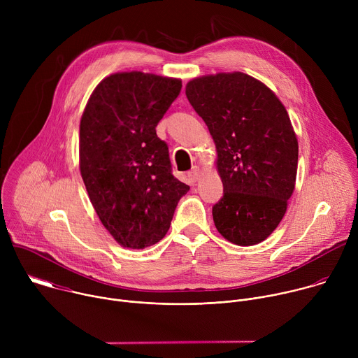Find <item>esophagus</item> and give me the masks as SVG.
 <instances>
[{"label":"esophagus","mask_w":358,"mask_h":358,"mask_svg":"<svg viewBox=\"0 0 358 358\" xmlns=\"http://www.w3.org/2000/svg\"><path fill=\"white\" fill-rule=\"evenodd\" d=\"M199 174H201V170H199V167L194 166V167L191 169V171L188 173V177H189V180H191V181H196V180L199 178Z\"/></svg>","instance_id":"34e87169"}]
</instances>
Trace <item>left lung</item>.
<instances>
[{
	"mask_svg": "<svg viewBox=\"0 0 358 358\" xmlns=\"http://www.w3.org/2000/svg\"><path fill=\"white\" fill-rule=\"evenodd\" d=\"M185 94L217 147L224 184L213 207L218 232L239 246L261 243L282 221L296 182L299 144L285 106L242 72L195 78Z\"/></svg>",
	"mask_w": 358,
	"mask_h": 358,
	"instance_id": "obj_1",
	"label": "left lung"
}]
</instances>
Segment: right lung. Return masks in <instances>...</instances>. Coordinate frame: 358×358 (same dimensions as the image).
Here are the masks:
<instances>
[{
  "mask_svg": "<svg viewBox=\"0 0 358 358\" xmlns=\"http://www.w3.org/2000/svg\"><path fill=\"white\" fill-rule=\"evenodd\" d=\"M181 86L152 73H113L96 86L82 115L80 174L99 220L124 248L162 241L189 189L173 176L169 145L156 133Z\"/></svg>",
  "mask_w": 358,
  "mask_h": 358,
  "instance_id": "right-lung-1",
  "label": "right lung"
}]
</instances>
